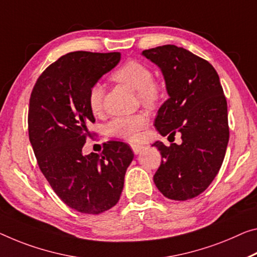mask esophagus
Masks as SVG:
<instances>
[{"mask_svg":"<svg viewBox=\"0 0 257 257\" xmlns=\"http://www.w3.org/2000/svg\"><path fill=\"white\" fill-rule=\"evenodd\" d=\"M131 148H132V151H133V153L136 154V155H138V154H139L142 149H144L145 147L144 146H141V145H137V144H132L131 145Z\"/></svg>","mask_w":257,"mask_h":257,"instance_id":"34e87169","label":"esophagus"}]
</instances>
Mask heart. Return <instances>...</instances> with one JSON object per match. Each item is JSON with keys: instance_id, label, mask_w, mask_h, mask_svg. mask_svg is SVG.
Segmentation results:
<instances>
[{"instance_id": "1", "label": "heart", "mask_w": 257, "mask_h": 257, "mask_svg": "<svg viewBox=\"0 0 257 257\" xmlns=\"http://www.w3.org/2000/svg\"><path fill=\"white\" fill-rule=\"evenodd\" d=\"M111 79L137 90L142 103L152 106L159 100L160 90L154 84V74L151 69L137 61L126 62L112 73ZM104 89L101 84H94L87 94V104L93 115H98L103 108ZM149 124L145 113L116 117L105 126V132L110 137L126 140H137L140 132Z\"/></svg>"}]
</instances>
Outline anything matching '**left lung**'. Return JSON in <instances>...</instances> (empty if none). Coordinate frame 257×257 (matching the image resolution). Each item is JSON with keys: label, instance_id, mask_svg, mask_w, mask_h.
<instances>
[{"label": "left lung", "instance_id": "1", "mask_svg": "<svg viewBox=\"0 0 257 257\" xmlns=\"http://www.w3.org/2000/svg\"><path fill=\"white\" fill-rule=\"evenodd\" d=\"M142 55L162 71L169 98L155 118L160 134H181V144L156 141L162 162L154 183L165 197L193 199L206 191L222 167L228 142L227 103L210 63L175 45Z\"/></svg>", "mask_w": 257, "mask_h": 257}]
</instances>
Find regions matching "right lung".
I'll use <instances>...</instances> for the list:
<instances>
[{
    "instance_id": "1",
    "label": "right lung",
    "mask_w": 257,
    "mask_h": 257,
    "mask_svg": "<svg viewBox=\"0 0 257 257\" xmlns=\"http://www.w3.org/2000/svg\"><path fill=\"white\" fill-rule=\"evenodd\" d=\"M120 61V53L73 51L43 71L30 97L29 137L39 168L66 206L97 215L119 200L133 153L109 141L102 154L82 155L87 125L95 118L89 88Z\"/></svg>"
}]
</instances>
